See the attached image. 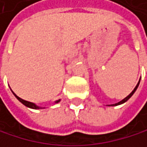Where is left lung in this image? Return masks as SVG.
<instances>
[{
    "label": "left lung",
    "instance_id": "8db88e82",
    "mask_svg": "<svg viewBox=\"0 0 147 147\" xmlns=\"http://www.w3.org/2000/svg\"><path fill=\"white\" fill-rule=\"evenodd\" d=\"M139 82H140V80L138 81V85L136 86V87H135L134 88V90L128 95V96H127V97L126 98H124L122 101H121V102H117V103H115V104H111V105H113V106H116V105H119V104H121V103H123V102H127V101H128L130 97H131V96L133 95V94L135 93V91H136L137 90V88H138V85H139Z\"/></svg>",
    "mask_w": 147,
    "mask_h": 147
}]
</instances>
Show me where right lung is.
<instances>
[{
    "instance_id": "add662e5",
    "label": "right lung",
    "mask_w": 147,
    "mask_h": 147,
    "mask_svg": "<svg viewBox=\"0 0 147 147\" xmlns=\"http://www.w3.org/2000/svg\"><path fill=\"white\" fill-rule=\"evenodd\" d=\"M13 93V92H12ZM13 94L16 96V98L20 102H22L24 105H26V107H29V108H32V109H39V107L38 106H36V104L34 103H33V102H28V101H25V100H23V99H21V98H19L18 95H16L14 93H13ZM60 102V100H58V101H56L55 102Z\"/></svg>"
}]
</instances>
